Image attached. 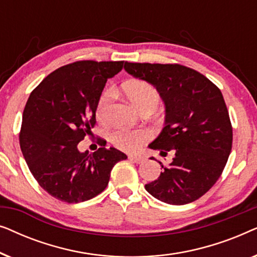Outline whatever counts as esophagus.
I'll use <instances>...</instances> for the list:
<instances>
[{
  "mask_svg": "<svg viewBox=\"0 0 257 257\" xmlns=\"http://www.w3.org/2000/svg\"><path fill=\"white\" fill-rule=\"evenodd\" d=\"M128 159L131 160V161H133V163H136V164H140V163H143L144 157H142V156H136V154H130Z\"/></svg>",
  "mask_w": 257,
  "mask_h": 257,
  "instance_id": "obj_1",
  "label": "esophagus"
}]
</instances>
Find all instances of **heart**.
Returning <instances> with one entry per match:
<instances>
[{
	"label": "heart",
	"instance_id": "b5f03b06",
	"mask_svg": "<svg viewBox=\"0 0 257 257\" xmlns=\"http://www.w3.org/2000/svg\"><path fill=\"white\" fill-rule=\"evenodd\" d=\"M124 92L131 103L140 111L154 110L160 104L161 96L157 87L145 80H132L124 85ZM114 92L106 89L100 94L97 103V115L99 119H106L110 112ZM151 138L149 131H132L127 128H117L112 133V143L124 151H137Z\"/></svg>",
	"mask_w": 257,
	"mask_h": 257
}]
</instances>
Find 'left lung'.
Listing matches in <instances>:
<instances>
[{"label": "left lung", "instance_id": "8db88e82", "mask_svg": "<svg viewBox=\"0 0 257 257\" xmlns=\"http://www.w3.org/2000/svg\"><path fill=\"white\" fill-rule=\"evenodd\" d=\"M130 75L154 85L166 106L165 127L151 144L161 156L174 153L146 191L170 205H186L209 191L222 174L233 145V127L215 84L180 64L125 63Z\"/></svg>", "mask_w": 257, "mask_h": 257}]
</instances>
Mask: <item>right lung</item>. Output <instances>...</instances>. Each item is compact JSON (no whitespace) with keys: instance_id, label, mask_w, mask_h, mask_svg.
Wrapping results in <instances>:
<instances>
[{"instance_id":"right-lung-1","label":"right lung","mask_w":257,"mask_h":257,"mask_svg":"<svg viewBox=\"0 0 257 257\" xmlns=\"http://www.w3.org/2000/svg\"><path fill=\"white\" fill-rule=\"evenodd\" d=\"M124 61H77L55 70L30 93L23 111L20 146L28 167L45 192L68 203L97 196L106 188L112 167L127 159L104 140L96 152L77 145L96 125V110L108 78Z\"/></svg>"}]
</instances>
